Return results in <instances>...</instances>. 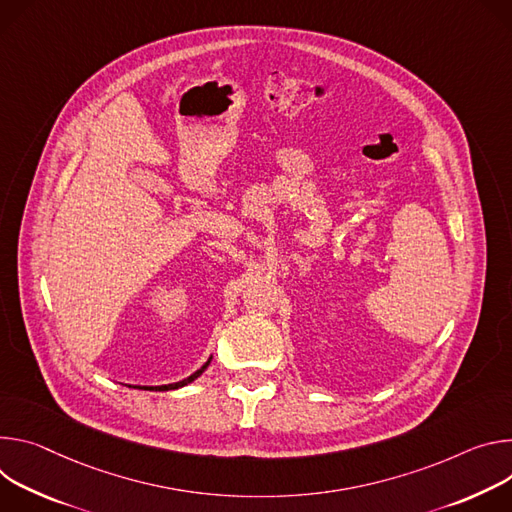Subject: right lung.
I'll list each match as a JSON object with an SVG mask.
<instances>
[{
    "label": "right lung",
    "mask_w": 512,
    "mask_h": 512,
    "mask_svg": "<svg viewBox=\"0 0 512 512\" xmlns=\"http://www.w3.org/2000/svg\"><path fill=\"white\" fill-rule=\"evenodd\" d=\"M209 362L211 360H207V364L201 368V370H197L193 376H189L187 380H181V382H177V384H164V386H148V388H156V390H170V388H181V386H185V384H189V382H193L197 376H201L203 374V370L209 366ZM146 388V386H144Z\"/></svg>",
    "instance_id": "right-lung-1"
}]
</instances>
